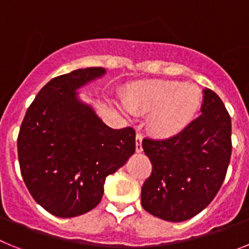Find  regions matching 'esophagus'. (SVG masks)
I'll return each mask as SVG.
<instances>
[{
	"mask_svg": "<svg viewBox=\"0 0 249 249\" xmlns=\"http://www.w3.org/2000/svg\"><path fill=\"white\" fill-rule=\"evenodd\" d=\"M142 134H137V138H135V150H137V153H142Z\"/></svg>",
	"mask_w": 249,
	"mask_h": 249,
	"instance_id": "obj_1",
	"label": "esophagus"
}]
</instances>
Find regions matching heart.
<instances>
[{
  "label": "heart",
  "instance_id": "obj_1",
  "mask_svg": "<svg viewBox=\"0 0 249 249\" xmlns=\"http://www.w3.org/2000/svg\"><path fill=\"white\" fill-rule=\"evenodd\" d=\"M202 91L193 84L157 80L131 84L124 105L133 114H149L150 130L160 138L176 137L194 120L202 105Z\"/></svg>",
  "mask_w": 249,
  "mask_h": 249
}]
</instances>
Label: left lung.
Returning <instances> with one entry per match:
<instances>
[{
    "label": "left lung",
    "instance_id": "left-lung-1",
    "mask_svg": "<svg viewBox=\"0 0 249 249\" xmlns=\"http://www.w3.org/2000/svg\"><path fill=\"white\" fill-rule=\"evenodd\" d=\"M232 124L223 101L203 90L200 116L166 140H142L153 172L142 188V205L168 222H183L208 207L222 187L232 153Z\"/></svg>",
    "mask_w": 249,
    "mask_h": 249
}]
</instances>
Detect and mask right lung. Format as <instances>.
<instances>
[{"label": "right lung", "mask_w": 249, "mask_h": 249, "mask_svg": "<svg viewBox=\"0 0 249 249\" xmlns=\"http://www.w3.org/2000/svg\"><path fill=\"white\" fill-rule=\"evenodd\" d=\"M107 73L86 68L50 80L26 111L17 139L26 187L42 208L77 217L100 203L107 176L135 151L133 127L111 129L79 89Z\"/></svg>", "instance_id": "right-lung-1"}]
</instances>
